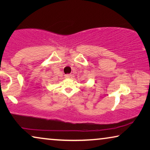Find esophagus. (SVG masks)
Returning a JSON list of instances; mask_svg holds the SVG:
<instances>
[{
  "instance_id": "34e87169",
  "label": "esophagus",
  "mask_w": 150,
  "mask_h": 150,
  "mask_svg": "<svg viewBox=\"0 0 150 150\" xmlns=\"http://www.w3.org/2000/svg\"><path fill=\"white\" fill-rule=\"evenodd\" d=\"M71 75H70V74L65 75V78H67V79H69V78H71Z\"/></svg>"
}]
</instances>
